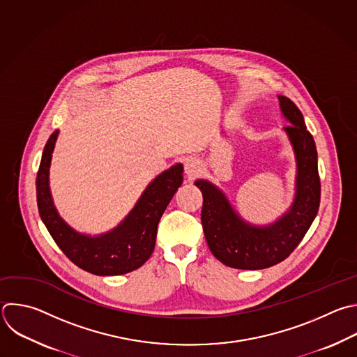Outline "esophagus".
<instances>
[{
    "instance_id": "esophagus-1",
    "label": "esophagus",
    "mask_w": 357,
    "mask_h": 357,
    "mask_svg": "<svg viewBox=\"0 0 357 357\" xmlns=\"http://www.w3.org/2000/svg\"><path fill=\"white\" fill-rule=\"evenodd\" d=\"M202 169V165H200V161L196 160V158H188L185 161V174L188 175L189 179H193Z\"/></svg>"
}]
</instances>
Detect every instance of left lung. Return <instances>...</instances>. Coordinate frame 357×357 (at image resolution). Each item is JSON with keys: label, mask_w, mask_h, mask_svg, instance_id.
<instances>
[{"label": "left lung", "mask_w": 357, "mask_h": 357, "mask_svg": "<svg viewBox=\"0 0 357 357\" xmlns=\"http://www.w3.org/2000/svg\"><path fill=\"white\" fill-rule=\"evenodd\" d=\"M280 109L291 123L284 128L297 162L296 196L290 208L269 225H252L235 213L211 182L197 179L202 190V225L211 254L225 266L258 271L284 261L311 227L321 199L317 149L304 117L293 100L279 95Z\"/></svg>", "instance_id": "1"}]
</instances>
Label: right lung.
<instances>
[{"instance_id":"add662e5","label":"right lung","mask_w":357,"mask_h":357,"mask_svg":"<svg viewBox=\"0 0 357 357\" xmlns=\"http://www.w3.org/2000/svg\"><path fill=\"white\" fill-rule=\"evenodd\" d=\"M57 136L56 130L47 140L36 178L39 214L52 238L74 265L92 275L114 276L139 269L151 257L160 218L182 185V164L158 175L146 188L129 215L116 228L96 236L84 235L73 229L59 215L52 200L49 168Z\"/></svg>"}]
</instances>
